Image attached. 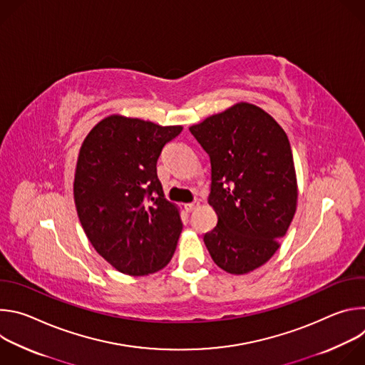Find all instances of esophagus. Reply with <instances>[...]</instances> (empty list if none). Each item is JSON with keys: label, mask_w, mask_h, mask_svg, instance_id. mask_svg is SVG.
Listing matches in <instances>:
<instances>
[{"label": "esophagus", "mask_w": 365, "mask_h": 365, "mask_svg": "<svg viewBox=\"0 0 365 365\" xmlns=\"http://www.w3.org/2000/svg\"><path fill=\"white\" fill-rule=\"evenodd\" d=\"M199 205V202L197 200H195V202H190V203H187L185 207H186V211L187 212H192L193 210H195V207Z\"/></svg>", "instance_id": "obj_1"}]
</instances>
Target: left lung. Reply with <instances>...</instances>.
<instances>
[{"label": "left lung", "mask_w": 365, "mask_h": 365, "mask_svg": "<svg viewBox=\"0 0 365 365\" xmlns=\"http://www.w3.org/2000/svg\"><path fill=\"white\" fill-rule=\"evenodd\" d=\"M211 160L207 202L217 227L203 235L218 267L245 274L272 258L296 212L293 154L283 128L240 102L189 128Z\"/></svg>", "instance_id": "obj_1"}]
</instances>
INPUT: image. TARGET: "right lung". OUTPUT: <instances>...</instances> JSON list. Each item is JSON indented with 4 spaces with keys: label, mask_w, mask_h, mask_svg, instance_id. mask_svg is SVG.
I'll return each mask as SVG.
<instances>
[{
    "label": "right lung",
    "mask_w": 365,
    "mask_h": 365,
    "mask_svg": "<svg viewBox=\"0 0 365 365\" xmlns=\"http://www.w3.org/2000/svg\"><path fill=\"white\" fill-rule=\"evenodd\" d=\"M180 131V125L111 115L81 147L73 183L79 221L98 254L124 274L158 272L176 250L182 221L155 166Z\"/></svg>",
    "instance_id": "right-lung-1"
}]
</instances>
